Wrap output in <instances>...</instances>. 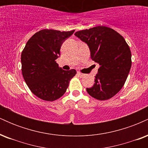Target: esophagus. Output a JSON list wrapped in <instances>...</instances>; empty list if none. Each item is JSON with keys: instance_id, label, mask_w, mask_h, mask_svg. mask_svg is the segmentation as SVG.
<instances>
[{"instance_id": "esophagus-1", "label": "esophagus", "mask_w": 148, "mask_h": 148, "mask_svg": "<svg viewBox=\"0 0 148 148\" xmlns=\"http://www.w3.org/2000/svg\"><path fill=\"white\" fill-rule=\"evenodd\" d=\"M77 74H78V76H79V77H84V75H85L84 74H83V73H81L80 72H77Z\"/></svg>"}]
</instances>
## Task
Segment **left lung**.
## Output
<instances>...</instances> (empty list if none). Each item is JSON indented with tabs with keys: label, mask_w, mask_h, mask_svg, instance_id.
I'll use <instances>...</instances> for the list:
<instances>
[{
	"label": "left lung",
	"mask_w": 148,
	"mask_h": 148,
	"mask_svg": "<svg viewBox=\"0 0 148 148\" xmlns=\"http://www.w3.org/2000/svg\"><path fill=\"white\" fill-rule=\"evenodd\" d=\"M76 37L86 43L92 60L99 64L92 87L86 88L95 99H111L123 87L132 66L130 47L120 34L103 25L77 31Z\"/></svg>",
	"instance_id": "obj_1"
}]
</instances>
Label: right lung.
Instances as JSON below:
<instances>
[{
    "label": "right lung",
    "instance_id": "add662e5",
    "mask_svg": "<svg viewBox=\"0 0 148 148\" xmlns=\"http://www.w3.org/2000/svg\"><path fill=\"white\" fill-rule=\"evenodd\" d=\"M74 30L44 29L29 39L21 53V72L30 91L45 101H55L64 94L75 69L63 70L56 60L62 43Z\"/></svg>",
    "mask_w": 148,
    "mask_h": 148
}]
</instances>
